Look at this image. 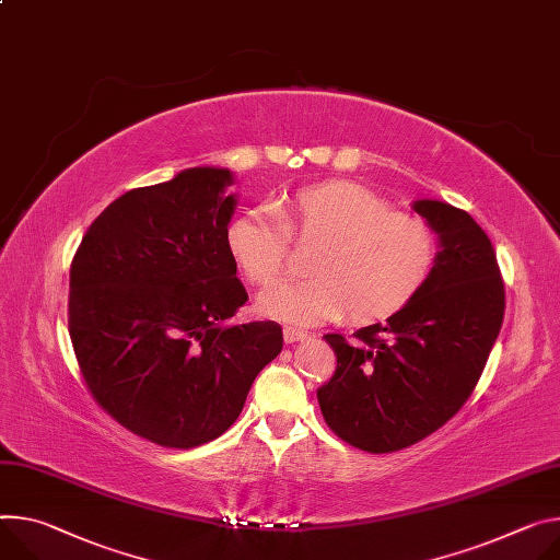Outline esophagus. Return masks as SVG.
<instances>
[{
    "mask_svg": "<svg viewBox=\"0 0 560 560\" xmlns=\"http://www.w3.org/2000/svg\"><path fill=\"white\" fill-rule=\"evenodd\" d=\"M306 337H308V332L301 330V328H294V326H285V328H283V339H285V343L303 341Z\"/></svg>",
    "mask_w": 560,
    "mask_h": 560,
    "instance_id": "34e87169",
    "label": "esophagus"
}]
</instances>
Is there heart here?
<instances>
[{
  "label": "heart",
  "mask_w": 560,
  "mask_h": 560,
  "mask_svg": "<svg viewBox=\"0 0 560 560\" xmlns=\"http://www.w3.org/2000/svg\"><path fill=\"white\" fill-rule=\"evenodd\" d=\"M292 236L319 245L315 277L279 281L261 292L259 308L290 324L341 317L369 322L406 306L429 281L438 236L411 212L393 210L382 194L354 183H324L299 191L283 210L257 206L228 228V249L254 285H268L288 266Z\"/></svg>",
  "instance_id": "b5f03b06"
}]
</instances>
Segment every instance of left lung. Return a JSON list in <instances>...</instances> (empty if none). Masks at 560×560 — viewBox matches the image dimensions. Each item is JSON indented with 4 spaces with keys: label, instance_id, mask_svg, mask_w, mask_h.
Returning <instances> with one entry per match:
<instances>
[{
    "label": "left lung",
    "instance_id": "obj_1",
    "mask_svg": "<svg viewBox=\"0 0 560 560\" xmlns=\"http://www.w3.org/2000/svg\"><path fill=\"white\" fill-rule=\"evenodd\" d=\"M440 249L422 290L352 332L324 335L337 354L317 390L326 424L350 446L390 453L444 427L471 397L504 317V283L485 230L440 200H416Z\"/></svg>",
    "mask_w": 560,
    "mask_h": 560
}]
</instances>
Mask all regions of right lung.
<instances>
[{"label": "right lung", "mask_w": 560, "mask_h": 560, "mask_svg": "<svg viewBox=\"0 0 560 560\" xmlns=\"http://www.w3.org/2000/svg\"><path fill=\"white\" fill-rule=\"evenodd\" d=\"M230 170L136 187L100 214L71 261L69 335L93 399L127 431L191 448L225 433L283 348L247 301L228 249Z\"/></svg>", "instance_id": "obj_1"}]
</instances>
